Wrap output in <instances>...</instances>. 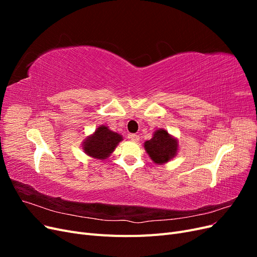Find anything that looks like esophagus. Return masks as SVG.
<instances>
[{
    "mask_svg": "<svg viewBox=\"0 0 257 257\" xmlns=\"http://www.w3.org/2000/svg\"><path fill=\"white\" fill-rule=\"evenodd\" d=\"M128 138L131 139L132 142H135V143H137V142L139 141V136L136 135V134H130V135H128Z\"/></svg>",
    "mask_w": 257,
    "mask_h": 257,
    "instance_id": "esophagus-1",
    "label": "esophagus"
}]
</instances>
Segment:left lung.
<instances>
[{
  "instance_id": "8db88e82",
  "label": "left lung",
  "mask_w": 257,
  "mask_h": 257,
  "mask_svg": "<svg viewBox=\"0 0 257 257\" xmlns=\"http://www.w3.org/2000/svg\"><path fill=\"white\" fill-rule=\"evenodd\" d=\"M145 150L155 164H166L174 159L178 152L177 138L164 128H159L153 133L150 141L145 142Z\"/></svg>"
}]
</instances>
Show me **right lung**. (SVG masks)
I'll use <instances>...</instances> for the list:
<instances>
[{
    "label": "right lung",
    "instance_id": "right-lung-1",
    "mask_svg": "<svg viewBox=\"0 0 257 257\" xmlns=\"http://www.w3.org/2000/svg\"><path fill=\"white\" fill-rule=\"evenodd\" d=\"M123 137L109 130L106 125L98 126L94 133L88 136L82 143V149L89 157L97 160H106L110 157Z\"/></svg>",
    "mask_w": 257,
    "mask_h": 257
}]
</instances>
